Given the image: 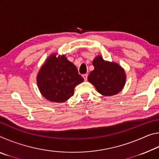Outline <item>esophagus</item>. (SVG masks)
<instances>
[{"label":"esophagus","instance_id":"34e87169","mask_svg":"<svg viewBox=\"0 0 159 159\" xmlns=\"http://www.w3.org/2000/svg\"><path fill=\"white\" fill-rule=\"evenodd\" d=\"M83 79H84L85 81H86V80H88V74H83Z\"/></svg>","mask_w":159,"mask_h":159}]
</instances>
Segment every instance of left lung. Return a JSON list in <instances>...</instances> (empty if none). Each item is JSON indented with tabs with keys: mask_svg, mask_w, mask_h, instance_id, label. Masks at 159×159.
Masks as SVG:
<instances>
[{
	"mask_svg": "<svg viewBox=\"0 0 159 159\" xmlns=\"http://www.w3.org/2000/svg\"><path fill=\"white\" fill-rule=\"evenodd\" d=\"M95 69L90 73L88 80L102 95H116L124 87L126 76L124 69L117 63L103 60L100 55L93 61Z\"/></svg>",
	"mask_w": 159,
	"mask_h": 159,
	"instance_id": "left-lung-1",
	"label": "left lung"
}]
</instances>
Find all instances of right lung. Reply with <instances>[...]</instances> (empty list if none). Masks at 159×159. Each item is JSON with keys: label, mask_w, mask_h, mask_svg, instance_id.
I'll return each mask as SVG.
<instances>
[{"label": "right lung", "mask_w": 159, "mask_h": 159, "mask_svg": "<svg viewBox=\"0 0 159 159\" xmlns=\"http://www.w3.org/2000/svg\"><path fill=\"white\" fill-rule=\"evenodd\" d=\"M52 54L39 70L36 80L41 95L50 102L61 103L74 95V88L84 79L65 55Z\"/></svg>", "instance_id": "1"}]
</instances>
